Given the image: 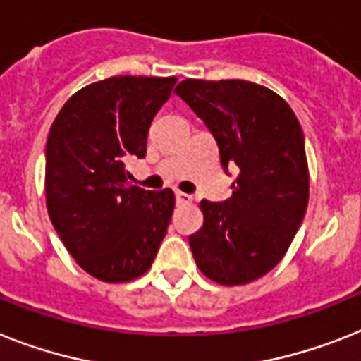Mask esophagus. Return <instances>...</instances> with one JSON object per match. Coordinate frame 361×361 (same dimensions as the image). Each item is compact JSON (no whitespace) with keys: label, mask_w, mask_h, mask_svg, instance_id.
Listing matches in <instances>:
<instances>
[{"label":"esophagus","mask_w":361,"mask_h":361,"mask_svg":"<svg viewBox=\"0 0 361 361\" xmlns=\"http://www.w3.org/2000/svg\"><path fill=\"white\" fill-rule=\"evenodd\" d=\"M175 197H177L178 204H190V202H192V195H188V193L180 192V190L175 192Z\"/></svg>","instance_id":"obj_1"}]
</instances>
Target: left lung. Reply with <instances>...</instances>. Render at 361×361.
Segmentation results:
<instances>
[{
    "instance_id": "1",
    "label": "left lung",
    "mask_w": 361,
    "mask_h": 361,
    "mask_svg": "<svg viewBox=\"0 0 361 361\" xmlns=\"http://www.w3.org/2000/svg\"><path fill=\"white\" fill-rule=\"evenodd\" d=\"M175 94L214 134L223 169L240 173L231 199L199 202L204 221L190 236L195 264L217 284H249L284 258L308 207L300 123L281 95L249 80L186 79Z\"/></svg>"
}]
</instances>
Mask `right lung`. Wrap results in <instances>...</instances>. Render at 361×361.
Wrapping results in <instances>:
<instances>
[{
  "instance_id": "obj_1",
  "label": "right lung",
  "mask_w": 361,
  "mask_h": 361,
  "mask_svg": "<svg viewBox=\"0 0 361 361\" xmlns=\"http://www.w3.org/2000/svg\"><path fill=\"white\" fill-rule=\"evenodd\" d=\"M175 77L118 75L64 103L46 144V207L62 243L97 281L120 284L151 267L175 193L130 184L125 162L144 159L151 121Z\"/></svg>"
}]
</instances>
